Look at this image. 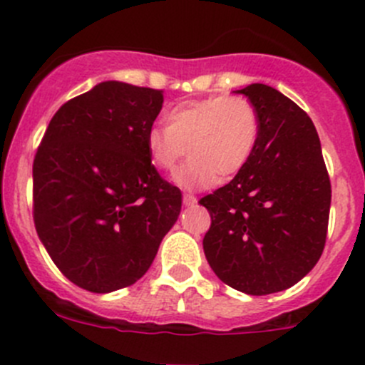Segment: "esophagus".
Masks as SVG:
<instances>
[{
	"label": "esophagus",
	"mask_w": 365,
	"mask_h": 365,
	"mask_svg": "<svg viewBox=\"0 0 365 365\" xmlns=\"http://www.w3.org/2000/svg\"><path fill=\"white\" fill-rule=\"evenodd\" d=\"M197 202V199L192 194H183V205L185 206H194Z\"/></svg>",
	"instance_id": "obj_1"
}]
</instances>
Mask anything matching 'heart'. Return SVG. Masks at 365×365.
Wrapping results in <instances>:
<instances>
[{
    "mask_svg": "<svg viewBox=\"0 0 365 365\" xmlns=\"http://www.w3.org/2000/svg\"><path fill=\"white\" fill-rule=\"evenodd\" d=\"M168 128L148 129L145 147L157 170L173 173L187 155L190 160L175 175L182 189H206L232 178L250 160L260 122L257 110L241 96H213L175 106L166 113Z\"/></svg>",
    "mask_w": 365,
    "mask_h": 365,
    "instance_id": "1",
    "label": "heart"
}]
</instances>
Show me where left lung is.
I'll use <instances>...</instances> for the list:
<instances>
[{
	"instance_id": "1",
	"label": "left lung",
	"mask_w": 365,
	"mask_h": 365,
	"mask_svg": "<svg viewBox=\"0 0 365 365\" xmlns=\"http://www.w3.org/2000/svg\"><path fill=\"white\" fill-rule=\"evenodd\" d=\"M236 92L257 110L259 141L247 166L199 201L212 215L202 248L215 274L232 289L282 292L324 252L331 180L308 113L264 83Z\"/></svg>"
}]
</instances>
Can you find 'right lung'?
Instances as JSON below:
<instances>
[{"mask_svg": "<svg viewBox=\"0 0 365 365\" xmlns=\"http://www.w3.org/2000/svg\"><path fill=\"white\" fill-rule=\"evenodd\" d=\"M163 91L108 80L64 103L33 163V217L70 282L96 294L133 285L178 220L182 192L145 147Z\"/></svg>", "mask_w": 365, "mask_h": 365, "instance_id": "obj_1", "label": "right lung"}]
</instances>
